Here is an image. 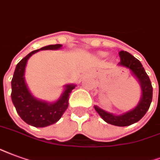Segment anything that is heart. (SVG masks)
<instances>
[{
    "label": "heart",
    "mask_w": 160,
    "mask_h": 160,
    "mask_svg": "<svg viewBox=\"0 0 160 160\" xmlns=\"http://www.w3.org/2000/svg\"><path fill=\"white\" fill-rule=\"evenodd\" d=\"M101 55H106V53H101Z\"/></svg>",
    "instance_id": "obj_1"
}]
</instances>
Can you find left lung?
<instances>
[{"mask_svg": "<svg viewBox=\"0 0 160 160\" xmlns=\"http://www.w3.org/2000/svg\"><path fill=\"white\" fill-rule=\"evenodd\" d=\"M120 61L118 66H123L129 69L137 81L139 82L142 89V96L139 102L132 110L120 115L111 113L107 111L101 109L97 106H94V109L102 119L107 123L115 126H129L130 124L138 122L149 109L152 99V87L149 77L146 73L142 63L126 51H120Z\"/></svg>", "mask_w": 160, "mask_h": 160, "instance_id": "left-lung-1", "label": "left lung"}]
</instances>
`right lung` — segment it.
Instances as JSON below:
<instances>
[{"instance_id": "1", "label": "right lung", "mask_w": 160, "mask_h": 160, "mask_svg": "<svg viewBox=\"0 0 160 160\" xmlns=\"http://www.w3.org/2000/svg\"><path fill=\"white\" fill-rule=\"evenodd\" d=\"M61 47V44H55L34 50L16 66L11 82L12 101L19 117L31 126L42 128L58 122L68 107L69 95L77 86L76 84L65 85V89L60 97L54 102H48L35 97L25 82V67L31 56L40 50H58Z\"/></svg>"}]
</instances>
